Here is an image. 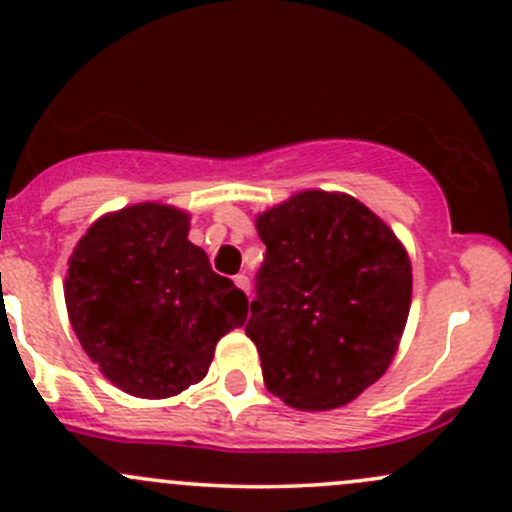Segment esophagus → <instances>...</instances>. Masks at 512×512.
Returning a JSON list of instances; mask_svg holds the SVG:
<instances>
[{"label": "esophagus", "instance_id": "34e87169", "mask_svg": "<svg viewBox=\"0 0 512 512\" xmlns=\"http://www.w3.org/2000/svg\"><path fill=\"white\" fill-rule=\"evenodd\" d=\"M235 284H238V287L242 289V292L245 294H250V277H247V274H235Z\"/></svg>", "mask_w": 512, "mask_h": 512}]
</instances>
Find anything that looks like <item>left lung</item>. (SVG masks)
I'll return each mask as SVG.
<instances>
[{
  "label": "left lung",
  "mask_w": 512,
  "mask_h": 512,
  "mask_svg": "<svg viewBox=\"0 0 512 512\" xmlns=\"http://www.w3.org/2000/svg\"><path fill=\"white\" fill-rule=\"evenodd\" d=\"M267 245L245 333L267 390L306 412L336 410L397 353L412 265L397 235L346 193L301 191L257 215Z\"/></svg>",
  "instance_id": "obj_1"
}]
</instances>
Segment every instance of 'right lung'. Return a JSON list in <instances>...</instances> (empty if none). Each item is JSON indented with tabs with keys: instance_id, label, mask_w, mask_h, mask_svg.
<instances>
[{
	"instance_id": "obj_1",
	"label": "right lung",
	"mask_w": 512,
	"mask_h": 512,
	"mask_svg": "<svg viewBox=\"0 0 512 512\" xmlns=\"http://www.w3.org/2000/svg\"><path fill=\"white\" fill-rule=\"evenodd\" d=\"M66 306L100 373L144 400L201 383L215 343L247 319L245 292L188 240V213L164 203L90 225L68 260Z\"/></svg>"
}]
</instances>
